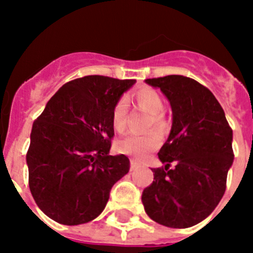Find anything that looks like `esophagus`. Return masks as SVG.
Returning a JSON list of instances; mask_svg holds the SVG:
<instances>
[{
	"instance_id": "esophagus-1",
	"label": "esophagus",
	"mask_w": 253,
	"mask_h": 253,
	"mask_svg": "<svg viewBox=\"0 0 253 253\" xmlns=\"http://www.w3.org/2000/svg\"><path fill=\"white\" fill-rule=\"evenodd\" d=\"M141 165L138 164V162H136L134 161V160H131V171H133V169H138V167H140Z\"/></svg>"
}]
</instances>
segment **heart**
Instances as JSON below:
<instances>
[{
	"mask_svg": "<svg viewBox=\"0 0 253 253\" xmlns=\"http://www.w3.org/2000/svg\"><path fill=\"white\" fill-rule=\"evenodd\" d=\"M134 102L140 110L148 113L146 128H153L159 133H164L167 129V120L164 115L165 102L161 94L151 87H142L133 94ZM127 105L125 100H119L115 103L111 113V121L113 128L117 132H124L126 128ZM161 138L155 131L146 132L143 134H127L117 141L116 147L119 152L131 156L133 159L142 160L150 152L160 146Z\"/></svg>",
	"mask_w": 253,
	"mask_h": 253,
	"instance_id": "1",
	"label": "heart"
}]
</instances>
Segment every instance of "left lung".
<instances>
[{
	"label": "left lung",
	"mask_w": 253,
	"mask_h": 253,
	"mask_svg": "<svg viewBox=\"0 0 253 253\" xmlns=\"http://www.w3.org/2000/svg\"><path fill=\"white\" fill-rule=\"evenodd\" d=\"M146 84L159 87L169 101L172 127L159 152L165 166L152 169L153 182L143 190L142 204L160 225L191 227L209 217L225 193L233 162L232 129L213 93L195 80L169 75Z\"/></svg>",
	"instance_id": "8db88e82"
}]
</instances>
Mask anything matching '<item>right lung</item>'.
<instances>
[{"label":"right lung","mask_w":253,"mask_h":253,"mask_svg":"<svg viewBox=\"0 0 253 253\" xmlns=\"http://www.w3.org/2000/svg\"><path fill=\"white\" fill-rule=\"evenodd\" d=\"M136 80L84 76L63 84L34 122L26 155L37 206L62 225L94 219L112 186L129 171L125 155L111 156V113Z\"/></svg>","instance_id":"1"}]
</instances>
